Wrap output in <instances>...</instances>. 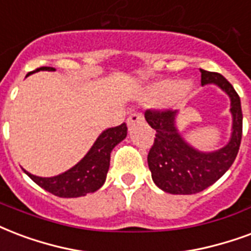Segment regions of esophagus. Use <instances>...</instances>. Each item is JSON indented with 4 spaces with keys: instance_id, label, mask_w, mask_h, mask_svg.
Masks as SVG:
<instances>
[{
    "instance_id": "obj_1",
    "label": "esophagus",
    "mask_w": 251,
    "mask_h": 251,
    "mask_svg": "<svg viewBox=\"0 0 251 251\" xmlns=\"http://www.w3.org/2000/svg\"><path fill=\"white\" fill-rule=\"evenodd\" d=\"M141 121H144V114L142 113H131L126 122H127V125L131 126L137 124V122H141Z\"/></svg>"
}]
</instances>
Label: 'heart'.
<instances>
[{"instance_id": "1", "label": "heart", "mask_w": 251, "mask_h": 251, "mask_svg": "<svg viewBox=\"0 0 251 251\" xmlns=\"http://www.w3.org/2000/svg\"><path fill=\"white\" fill-rule=\"evenodd\" d=\"M192 90V85L187 82L179 83L174 79H165L161 82L155 83L149 90L150 100H159V98L168 97L169 102H176L186 96Z\"/></svg>"}]
</instances>
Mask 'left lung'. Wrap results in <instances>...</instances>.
Listing matches in <instances>:
<instances>
[{
  "instance_id": "8db88e82",
  "label": "left lung",
  "mask_w": 251,
  "mask_h": 251,
  "mask_svg": "<svg viewBox=\"0 0 251 251\" xmlns=\"http://www.w3.org/2000/svg\"><path fill=\"white\" fill-rule=\"evenodd\" d=\"M201 83H215L229 94L233 114L230 142L213 153H201L183 141L176 127L177 111L148 109L145 118L155 130V138L148 154L154 183L170 194H196L218 181L234 162L242 140L241 100L224 75L201 69Z\"/></svg>"
}]
</instances>
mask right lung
<instances>
[{
	"label": "right lung",
	"instance_id": "1",
	"mask_svg": "<svg viewBox=\"0 0 251 251\" xmlns=\"http://www.w3.org/2000/svg\"><path fill=\"white\" fill-rule=\"evenodd\" d=\"M40 70L53 72L55 69L42 66V68L33 70L29 74L36 73ZM126 134H127V127L125 124H121L120 126L105 130L94 142L89 153L75 166L55 177L42 178L33 176L26 170L24 172L26 173L38 186L57 197L75 198V197L86 196L89 193L97 192L103 185L106 179L109 165H110L111 150L125 138Z\"/></svg>",
	"mask_w": 251,
	"mask_h": 251
}]
</instances>
